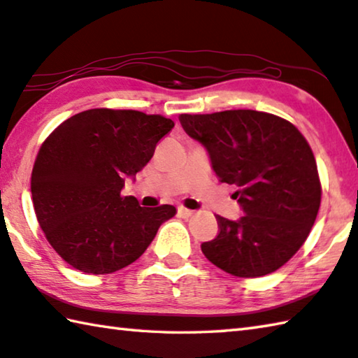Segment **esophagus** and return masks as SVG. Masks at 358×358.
Returning a JSON list of instances; mask_svg holds the SVG:
<instances>
[{
  "label": "esophagus",
  "mask_w": 358,
  "mask_h": 358,
  "mask_svg": "<svg viewBox=\"0 0 358 358\" xmlns=\"http://www.w3.org/2000/svg\"><path fill=\"white\" fill-rule=\"evenodd\" d=\"M194 214H196V211L187 210V208H185V206H178V216H180V217L189 219V217L194 216Z\"/></svg>",
  "instance_id": "esophagus-1"
}]
</instances>
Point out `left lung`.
<instances>
[{"label": "left lung", "mask_w": 358, "mask_h": 358, "mask_svg": "<svg viewBox=\"0 0 358 358\" xmlns=\"http://www.w3.org/2000/svg\"><path fill=\"white\" fill-rule=\"evenodd\" d=\"M180 123L210 153L220 183L238 186L239 220L216 216L219 233L201 252L231 275L262 277L289 262L313 227L321 180L307 139L282 117L230 109L181 114Z\"/></svg>", "instance_id": "8db88e82"}]
</instances>
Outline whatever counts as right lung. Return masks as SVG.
I'll return each instance as SVG.
<instances>
[{"label":"right lung","mask_w":358,"mask_h":358,"mask_svg":"<svg viewBox=\"0 0 358 358\" xmlns=\"http://www.w3.org/2000/svg\"><path fill=\"white\" fill-rule=\"evenodd\" d=\"M173 128L159 114L87 109L71 115L38 148L31 175L37 222L64 262L86 274H113L136 262L175 216V206H139L122 196L125 177L152 159Z\"/></svg>","instance_id":"obj_1"}]
</instances>
